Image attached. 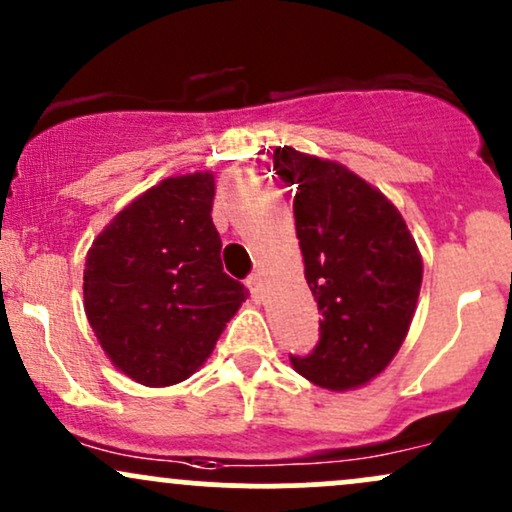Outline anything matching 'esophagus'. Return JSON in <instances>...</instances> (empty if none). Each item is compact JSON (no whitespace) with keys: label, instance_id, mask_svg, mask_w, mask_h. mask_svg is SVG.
Masks as SVG:
<instances>
[{"label":"esophagus","instance_id":"obj_1","mask_svg":"<svg viewBox=\"0 0 512 512\" xmlns=\"http://www.w3.org/2000/svg\"><path fill=\"white\" fill-rule=\"evenodd\" d=\"M245 284H248L252 298H257V301H260L262 298V274H250Z\"/></svg>","mask_w":512,"mask_h":512}]
</instances>
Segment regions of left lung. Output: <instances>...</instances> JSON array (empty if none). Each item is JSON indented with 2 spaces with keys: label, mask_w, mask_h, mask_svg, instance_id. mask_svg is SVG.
<instances>
[{
  "label": "left lung",
  "mask_w": 512,
  "mask_h": 512,
  "mask_svg": "<svg viewBox=\"0 0 512 512\" xmlns=\"http://www.w3.org/2000/svg\"><path fill=\"white\" fill-rule=\"evenodd\" d=\"M274 170L296 190L305 281L322 313L320 342L291 363L325 390H354L383 373L407 337L421 252L395 204L342 163L276 146Z\"/></svg>",
  "instance_id": "1"
}]
</instances>
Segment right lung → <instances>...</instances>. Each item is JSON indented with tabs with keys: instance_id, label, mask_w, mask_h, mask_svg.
<instances>
[{
	"instance_id": "1",
	"label": "right lung",
	"mask_w": 512,
	"mask_h": 512,
	"mask_svg": "<svg viewBox=\"0 0 512 512\" xmlns=\"http://www.w3.org/2000/svg\"><path fill=\"white\" fill-rule=\"evenodd\" d=\"M214 175L166 178L93 240L84 310L115 368L146 387L182 383L214 351L248 289L223 272Z\"/></svg>"
}]
</instances>
